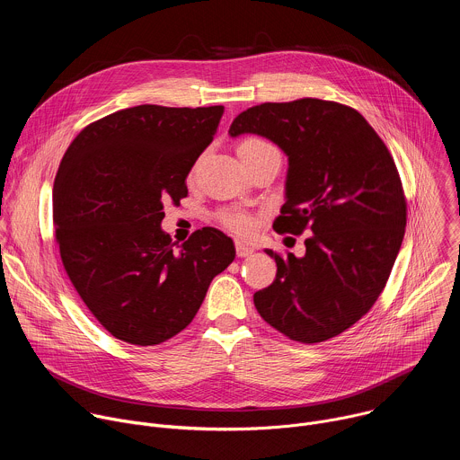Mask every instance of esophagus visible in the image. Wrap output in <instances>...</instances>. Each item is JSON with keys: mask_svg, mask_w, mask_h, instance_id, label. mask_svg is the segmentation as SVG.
I'll use <instances>...</instances> for the list:
<instances>
[{"mask_svg": "<svg viewBox=\"0 0 460 460\" xmlns=\"http://www.w3.org/2000/svg\"><path fill=\"white\" fill-rule=\"evenodd\" d=\"M234 249H236V256H240V258L252 254V247L245 245L243 242H236V243H234Z\"/></svg>", "mask_w": 460, "mask_h": 460, "instance_id": "esophagus-1", "label": "esophagus"}]
</instances>
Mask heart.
<instances>
[{"instance_id": "heart-1", "label": "heart", "mask_w": 460, "mask_h": 460, "mask_svg": "<svg viewBox=\"0 0 460 460\" xmlns=\"http://www.w3.org/2000/svg\"><path fill=\"white\" fill-rule=\"evenodd\" d=\"M238 156L242 158V162H249V160L266 158V156L280 158V153L271 142H268L264 138H247L238 146ZM217 220L220 222L222 227H226L227 231H231L234 234H240V236L252 233V229L256 227V217L240 208L218 209Z\"/></svg>"}]
</instances>
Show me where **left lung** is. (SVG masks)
<instances>
[{"label": "left lung", "instance_id": "1", "mask_svg": "<svg viewBox=\"0 0 460 460\" xmlns=\"http://www.w3.org/2000/svg\"><path fill=\"white\" fill-rule=\"evenodd\" d=\"M243 133L289 158L273 229L309 234L302 258L266 249L277 277L254 307L291 341H330L373 307L402 245L408 206L395 160L358 111L318 98L254 105L229 127Z\"/></svg>", "mask_w": 460, "mask_h": 460}]
</instances>
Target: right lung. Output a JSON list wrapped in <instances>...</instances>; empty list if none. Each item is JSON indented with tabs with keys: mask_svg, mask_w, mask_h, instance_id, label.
Listing matches in <instances>:
<instances>
[{
	"mask_svg": "<svg viewBox=\"0 0 460 460\" xmlns=\"http://www.w3.org/2000/svg\"><path fill=\"white\" fill-rule=\"evenodd\" d=\"M222 114V105L121 109L89 123L61 158L52 220L63 268L118 341L155 346L178 335L234 260L233 240L215 227L178 251L160 227Z\"/></svg>",
	"mask_w": 460,
	"mask_h": 460,
	"instance_id": "obj_1",
	"label": "right lung"
}]
</instances>
